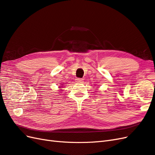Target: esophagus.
Here are the masks:
<instances>
[{"label":"esophagus","instance_id":"obj_1","mask_svg":"<svg viewBox=\"0 0 155 155\" xmlns=\"http://www.w3.org/2000/svg\"><path fill=\"white\" fill-rule=\"evenodd\" d=\"M83 79H82V78H76V82H82L83 81Z\"/></svg>","mask_w":155,"mask_h":155}]
</instances>
